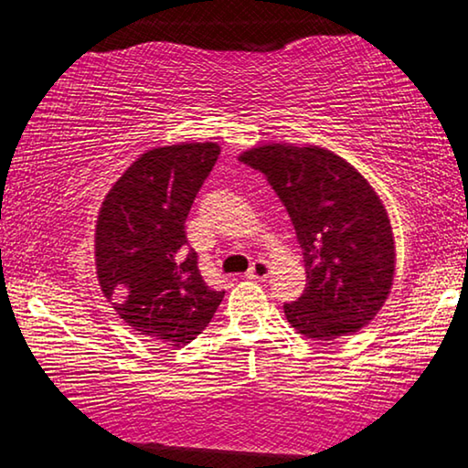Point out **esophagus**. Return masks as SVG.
<instances>
[{"mask_svg": "<svg viewBox=\"0 0 468 468\" xmlns=\"http://www.w3.org/2000/svg\"><path fill=\"white\" fill-rule=\"evenodd\" d=\"M250 280H267L269 275H271V265H269L267 261H254L252 267H250V271L246 273Z\"/></svg>", "mask_w": 468, "mask_h": 468, "instance_id": "1", "label": "esophagus"}]
</instances>
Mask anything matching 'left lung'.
<instances>
[{"mask_svg":"<svg viewBox=\"0 0 468 468\" xmlns=\"http://www.w3.org/2000/svg\"><path fill=\"white\" fill-rule=\"evenodd\" d=\"M237 159L267 176L286 206L305 261L307 284L284 314L312 341L368 324L390 297L397 246L384 201L333 150L259 144Z\"/></svg>","mask_w":468,"mask_h":468,"instance_id":"8db88e82","label":"left lung"}]
</instances>
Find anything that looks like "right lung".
Instances as JSON below:
<instances>
[{"label":"right lung","mask_w":468,"mask_h":468,"mask_svg":"<svg viewBox=\"0 0 468 468\" xmlns=\"http://www.w3.org/2000/svg\"><path fill=\"white\" fill-rule=\"evenodd\" d=\"M220 146L182 142L137 156L108 190L95 225L103 297L137 335L182 347L209 324L225 292L203 282L184 222Z\"/></svg>","instance_id":"obj_1"}]
</instances>
